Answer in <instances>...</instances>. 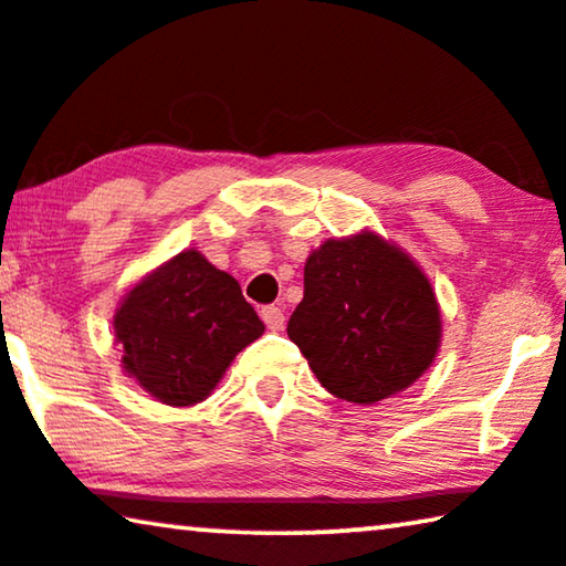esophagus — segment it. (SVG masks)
<instances>
[{"label":"esophagus","mask_w":566,"mask_h":566,"mask_svg":"<svg viewBox=\"0 0 566 566\" xmlns=\"http://www.w3.org/2000/svg\"><path fill=\"white\" fill-rule=\"evenodd\" d=\"M261 321L266 323L269 331H282V328H284V313H282V307H274V305L261 307Z\"/></svg>","instance_id":"esophagus-1"}]
</instances>
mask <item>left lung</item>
Wrapping results in <instances>:
<instances>
[{"mask_svg": "<svg viewBox=\"0 0 566 566\" xmlns=\"http://www.w3.org/2000/svg\"><path fill=\"white\" fill-rule=\"evenodd\" d=\"M317 381L338 400L374 405L436 361L443 321L408 251L374 230L328 238L305 261V297L286 323Z\"/></svg>", "mask_w": 566, "mask_h": 566, "instance_id": "left-lung-1", "label": "left lung"}]
</instances>
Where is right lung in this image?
<instances>
[{
  "label": "right lung",
  "mask_w": 566,
  "mask_h": 566,
  "mask_svg": "<svg viewBox=\"0 0 566 566\" xmlns=\"http://www.w3.org/2000/svg\"><path fill=\"white\" fill-rule=\"evenodd\" d=\"M113 328L127 377L158 402L192 408L212 395L264 323L233 276L187 249L123 294Z\"/></svg>",
  "instance_id": "1"
}]
</instances>
